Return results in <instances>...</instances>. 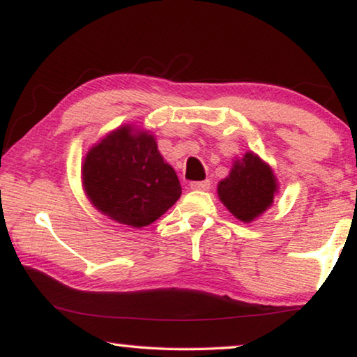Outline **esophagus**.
<instances>
[{
    "instance_id": "34e87169",
    "label": "esophagus",
    "mask_w": 357,
    "mask_h": 357,
    "mask_svg": "<svg viewBox=\"0 0 357 357\" xmlns=\"http://www.w3.org/2000/svg\"><path fill=\"white\" fill-rule=\"evenodd\" d=\"M211 187V181H198V183H192L190 184V189L192 190H208Z\"/></svg>"
}]
</instances>
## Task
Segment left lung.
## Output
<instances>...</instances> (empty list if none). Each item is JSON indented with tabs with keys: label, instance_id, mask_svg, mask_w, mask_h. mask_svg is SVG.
I'll return each instance as SVG.
<instances>
[{
	"label": "left lung",
	"instance_id": "obj_1",
	"mask_svg": "<svg viewBox=\"0 0 357 357\" xmlns=\"http://www.w3.org/2000/svg\"><path fill=\"white\" fill-rule=\"evenodd\" d=\"M279 183L269 164L249 151L234 159L229 174L217 185V195L238 220L250 223L274 203Z\"/></svg>",
	"mask_w": 357,
	"mask_h": 357
}]
</instances>
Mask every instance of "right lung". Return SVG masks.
I'll return each instance as SVG.
<instances>
[{"mask_svg": "<svg viewBox=\"0 0 357 357\" xmlns=\"http://www.w3.org/2000/svg\"><path fill=\"white\" fill-rule=\"evenodd\" d=\"M82 184L99 213L132 228L155 222L183 190L176 172L157 149L155 137L134 124L119 126L88 149Z\"/></svg>", "mask_w": 357, "mask_h": 357, "instance_id": "obj_1", "label": "right lung"}]
</instances>
